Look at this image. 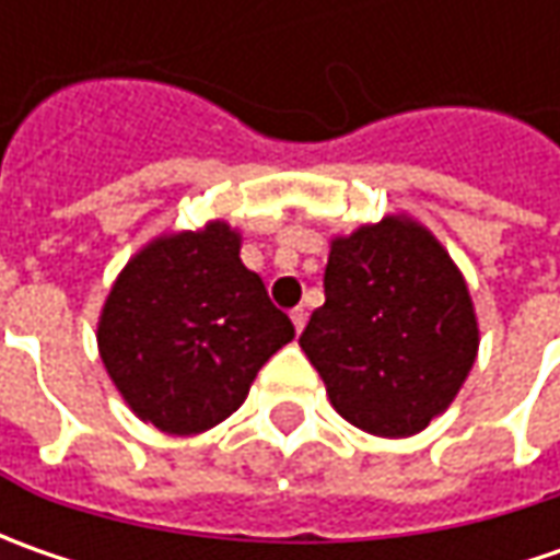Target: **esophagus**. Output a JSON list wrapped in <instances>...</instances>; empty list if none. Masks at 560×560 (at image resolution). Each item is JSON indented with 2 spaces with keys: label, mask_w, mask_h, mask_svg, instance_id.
I'll return each instance as SVG.
<instances>
[{
  "label": "esophagus",
  "mask_w": 560,
  "mask_h": 560,
  "mask_svg": "<svg viewBox=\"0 0 560 560\" xmlns=\"http://www.w3.org/2000/svg\"><path fill=\"white\" fill-rule=\"evenodd\" d=\"M290 317H292V327H295V334H302V330H305V320H308V312H305V308H295Z\"/></svg>",
  "instance_id": "34e87169"
}]
</instances>
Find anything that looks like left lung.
<instances>
[{"label":"left lung","instance_id":"8db88e82","mask_svg":"<svg viewBox=\"0 0 560 560\" xmlns=\"http://www.w3.org/2000/svg\"><path fill=\"white\" fill-rule=\"evenodd\" d=\"M324 295L299 346L349 423L401 440L455 401L480 327L464 273L427 226L386 214L334 236Z\"/></svg>","mask_w":560,"mask_h":560}]
</instances>
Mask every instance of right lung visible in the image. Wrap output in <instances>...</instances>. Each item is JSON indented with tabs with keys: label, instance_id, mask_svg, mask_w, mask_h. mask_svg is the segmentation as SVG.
<instances>
[{
	"label": "right lung",
	"instance_id": "1",
	"mask_svg": "<svg viewBox=\"0 0 560 560\" xmlns=\"http://www.w3.org/2000/svg\"><path fill=\"white\" fill-rule=\"evenodd\" d=\"M226 221L162 233L124 265L98 314V358L127 408L171 436L205 433L295 336Z\"/></svg>",
	"mask_w": 560,
	"mask_h": 560
}]
</instances>
